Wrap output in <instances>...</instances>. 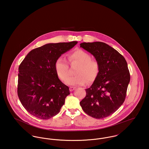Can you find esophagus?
I'll list each match as a JSON object with an SVG mask.
<instances>
[{
  "instance_id": "1",
  "label": "esophagus",
  "mask_w": 149,
  "mask_h": 149,
  "mask_svg": "<svg viewBox=\"0 0 149 149\" xmlns=\"http://www.w3.org/2000/svg\"><path fill=\"white\" fill-rule=\"evenodd\" d=\"M75 88H76V87H74V86H70V87H69V90H70V91H73L75 89Z\"/></svg>"
}]
</instances>
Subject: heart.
<instances>
[{
  "label": "heart",
  "instance_id": "b5f03b06",
  "mask_svg": "<svg viewBox=\"0 0 149 149\" xmlns=\"http://www.w3.org/2000/svg\"><path fill=\"white\" fill-rule=\"evenodd\" d=\"M71 65L78 64L74 70L76 75L69 78V66L63 57H59L56 61L54 68L59 79L69 85H84L92 83L97 78L100 72V64L95 59H92L91 55L81 49H77L68 56Z\"/></svg>",
  "mask_w": 149,
  "mask_h": 149
}]
</instances>
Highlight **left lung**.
Instances as JSON below:
<instances>
[{
	"mask_svg": "<svg viewBox=\"0 0 149 149\" xmlns=\"http://www.w3.org/2000/svg\"><path fill=\"white\" fill-rule=\"evenodd\" d=\"M80 47L91 53L100 64V72L86 96L80 102L89 116L103 119L113 113L124 103L130 80L124 57L102 42H83Z\"/></svg>",
	"mask_w": 149,
	"mask_h": 149,
	"instance_id": "8db88e82",
	"label": "left lung"
}]
</instances>
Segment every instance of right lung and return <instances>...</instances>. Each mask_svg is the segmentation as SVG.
<instances>
[{"mask_svg":"<svg viewBox=\"0 0 149 149\" xmlns=\"http://www.w3.org/2000/svg\"><path fill=\"white\" fill-rule=\"evenodd\" d=\"M77 41L47 43L31 50L19 66L18 96L26 110L41 119L58 114L70 94L56 72L54 64Z\"/></svg>","mask_w":149,"mask_h":149,"instance_id":"obj_1","label":"right lung"}]
</instances>
